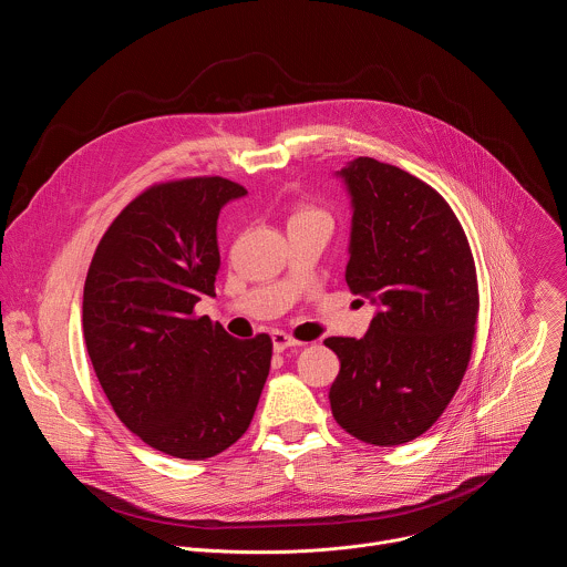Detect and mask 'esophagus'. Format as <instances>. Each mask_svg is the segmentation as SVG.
<instances>
[{"label":"esophagus","instance_id":"obj_1","mask_svg":"<svg viewBox=\"0 0 567 567\" xmlns=\"http://www.w3.org/2000/svg\"><path fill=\"white\" fill-rule=\"evenodd\" d=\"M272 347H275L277 353H281V351H286L290 347H301V342H299V339H295L292 334L284 332V330H275L272 332Z\"/></svg>","mask_w":567,"mask_h":567}]
</instances>
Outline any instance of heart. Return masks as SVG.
<instances>
[{"label": "heart", "mask_w": 567, "mask_h": 567, "mask_svg": "<svg viewBox=\"0 0 567 567\" xmlns=\"http://www.w3.org/2000/svg\"><path fill=\"white\" fill-rule=\"evenodd\" d=\"M310 218H328V216H326V212H321L315 205H297L292 209L288 223H299V220H310Z\"/></svg>", "instance_id": "b5f03b06"}]
</instances>
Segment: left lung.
<instances>
[{
	"instance_id": "8db88e82",
	"label": "left lung",
	"mask_w": 567,
	"mask_h": 567,
	"mask_svg": "<svg viewBox=\"0 0 567 567\" xmlns=\"http://www.w3.org/2000/svg\"><path fill=\"white\" fill-rule=\"evenodd\" d=\"M344 178L353 203L347 284L380 303L362 339L328 337L337 424L395 446L422 435L456 395L472 360L478 279L454 209L424 181L369 156Z\"/></svg>"
}]
</instances>
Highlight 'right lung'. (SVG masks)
<instances>
[{
	"label": "right lung",
	"mask_w": 567,
	"mask_h": 567,
	"mask_svg": "<svg viewBox=\"0 0 567 567\" xmlns=\"http://www.w3.org/2000/svg\"><path fill=\"white\" fill-rule=\"evenodd\" d=\"M248 194L223 176L156 183L106 228L91 259L82 330L121 422L167 456L205 461L250 426L272 358L194 306L214 297L220 207Z\"/></svg>",
	"instance_id": "1"
}]
</instances>
